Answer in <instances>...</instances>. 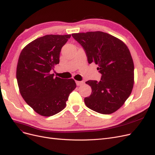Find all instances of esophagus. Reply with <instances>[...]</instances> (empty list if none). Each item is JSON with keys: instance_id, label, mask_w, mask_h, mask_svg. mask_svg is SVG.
<instances>
[{"instance_id": "1", "label": "esophagus", "mask_w": 155, "mask_h": 155, "mask_svg": "<svg viewBox=\"0 0 155 155\" xmlns=\"http://www.w3.org/2000/svg\"><path fill=\"white\" fill-rule=\"evenodd\" d=\"M76 85H77L78 86L82 85H83V83H84V82H83V81H76Z\"/></svg>"}]
</instances>
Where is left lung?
Listing matches in <instances>:
<instances>
[{
    "mask_svg": "<svg viewBox=\"0 0 155 155\" xmlns=\"http://www.w3.org/2000/svg\"><path fill=\"white\" fill-rule=\"evenodd\" d=\"M85 50L89 64L95 63L101 80H89L92 93L84 99L87 107L98 113H113L129 97L134 84V63L124 42L103 31L72 34Z\"/></svg>",
    "mask_w": 155,
    "mask_h": 155,
    "instance_id": "left-lung-1",
    "label": "left lung"
}]
</instances>
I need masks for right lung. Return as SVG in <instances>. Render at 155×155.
Masks as SVG:
<instances>
[{"mask_svg":"<svg viewBox=\"0 0 155 155\" xmlns=\"http://www.w3.org/2000/svg\"><path fill=\"white\" fill-rule=\"evenodd\" d=\"M71 35H46L31 41L18 58L16 77L20 93L37 113L51 116L66 107L76 87L73 79L54 78L50 72L59 63L63 46Z\"/></svg>","mask_w":155,"mask_h":155,"instance_id":"obj_1","label":"right lung"}]
</instances>
